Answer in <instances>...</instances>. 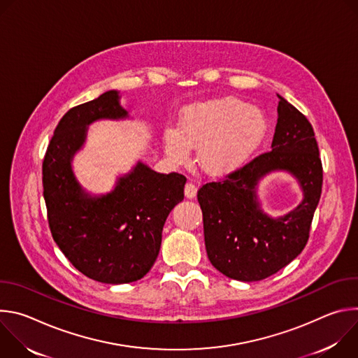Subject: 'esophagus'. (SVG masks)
Here are the masks:
<instances>
[{
    "label": "esophagus",
    "mask_w": 358,
    "mask_h": 358,
    "mask_svg": "<svg viewBox=\"0 0 358 358\" xmlns=\"http://www.w3.org/2000/svg\"><path fill=\"white\" fill-rule=\"evenodd\" d=\"M184 194H185V196L189 198V199L195 198V195H196V187H195L192 182H187V184H185V188H184Z\"/></svg>",
    "instance_id": "esophagus-1"
}]
</instances>
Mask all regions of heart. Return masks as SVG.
Instances as JSON below:
<instances>
[{"label": "heart", "mask_w": 358, "mask_h": 358, "mask_svg": "<svg viewBox=\"0 0 358 358\" xmlns=\"http://www.w3.org/2000/svg\"><path fill=\"white\" fill-rule=\"evenodd\" d=\"M265 112L245 100L225 96L195 101L182 109L178 129L163 130L166 155L184 162L196 147V162L207 174L220 176L242 167L268 136Z\"/></svg>", "instance_id": "obj_1"}]
</instances>
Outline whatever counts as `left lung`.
Segmentation results:
<instances>
[{
    "instance_id": "obj_1",
    "label": "left lung",
    "mask_w": 358,
    "mask_h": 358,
    "mask_svg": "<svg viewBox=\"0 0 358 358\" xmlns=\"http://www.w3.org/2000/svg\"><path fill=\"white\" fill-rule=\"evenodd\" d=\"M278 99L271 151L198 191L208 259L222 275L241 282L262 280L297 257L309 239L322 194L313 127L285 97ZM273 172L289 173L302 192L298 206L279 217L268 215L259 198L260 182Z\"/></svg>"
}]
</instances>
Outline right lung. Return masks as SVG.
Returning <instances> with one entry per match:
<instances>
[{"mask_svg": "<svg viewBox=\"0 0 358 358\" xmlns=\"http://www.w3.org/2000/svg\"><path fill=\"white\" fill-rule=\"evenodd\" d=\"M108 90L71 109L55 129L42 164L43 198L52 238L85 276L109 285L141 279L155 265L171 210L184 199L185 177L162 174L138 160L105 194L87 191L73 171L89 126L133 119Z\"/></svg>", "mask_w": 358, "mask_h": 358, "instance_id": "1", "label": "right lung"}]
</instances>
